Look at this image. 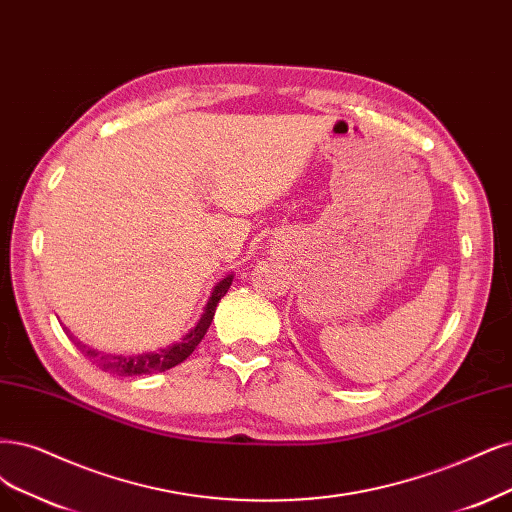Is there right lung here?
<instances>
[{
	"label": "right lung",
	"mask_w": 512,
	"mask_h": 512,
	"mask_svg": "<svg viewBox=\"0 0 512 512\" xmlns=\"http://www.w3.org/2000/svg\"><path fill=\"white\" fill-rule=\"evenodd\" d=\"M232 278H234L232 274L225 276L219 282V285L213 289L211 297H208L206 306H204V312L198 320V325L192 331H189L179 344H173V346L156 350V352L137 354V356L105 354V352H99V350H92V348L84 346L82 342H75V346L82 350V354L88 358L90 363L97 365L101 371H107V373H113V375L132 377V375H149V373H162L166 369H173V367L181 365L185 358L192 354L196 350V346L202 342V337L206 335L208 327H211V323H213V316H215L219 299L227 293V289H230V285H232ZM65 333H69L67 327H65ZM69 337L73 339L71 333H69Z\"/></svg>",
	"instance_id": "1"
}]
</instances>
